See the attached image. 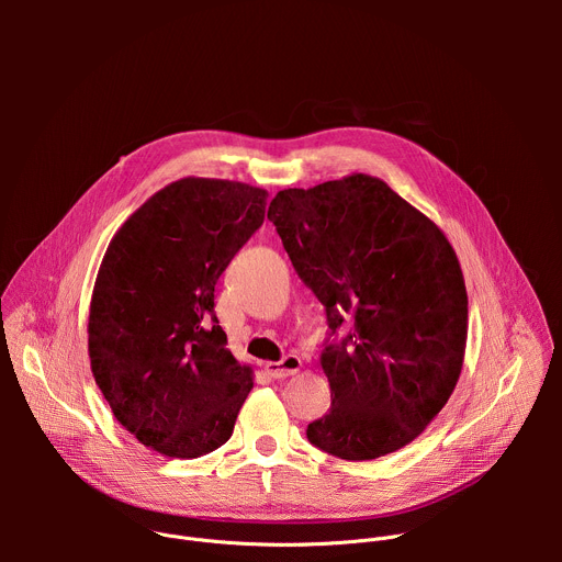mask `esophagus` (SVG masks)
Wrapping results in <instances>:
<instances>
[{
  "label": "esophagus",
  "mask_w": 562,
  "mask_h": 562,
  "mask_svg": "<svg viewBox=\"0 0 562 562\" xmlns=\"http://www.w3.org/2000/svg\"><path fill=\"white\" fill-rule=\"evenodd\" d=\"M300 367H302V360H300L295 353H289V356H284L280 362H269L265 369H267V373H269L271 378L280 380V378H286V375L297 373Z\"/></svg>",
  "instance_id": "obj_1"
}]
</instances>
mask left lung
I'll use <instances>...</instances> for the list:
<instances>
[{
	"label": "left lung",
	"instance_id": "left-lung-1",
	"mask_svg": "<svg viewBox=\"0 0 562 562\" xmlns=\"http://www.w3.org/2000/svg\"><path fill=\"white\" fill-rule=\"evenodd\" d=\"M267 217L327 313L331 409L306 427L308 442L342 460L409 445L447 405L464 358L467 291L449 239L362 173L284 189ZM342 322L352 329L338 339Z\"/></svg>",
	"mask_w": 562,
	"mask_h": 562
}]
</instances>
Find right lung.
Here are the masks:
<instances>
[{
	"instance_id": "1",
	"label": "right lung",
	"mask_w": 562,
	"mask_h": 562,
	"mask_svg": "<svg viewBox=\"0 0 562 562\" xmlns=\"http://www.w3.org/2000/svg\"><path fill=\"white\" fill-rule=\"evenodd\" d=\"M267 191L184 178L115 233L89 315L91 369L117 423L144 447L200 458L222 447L254 386L226 349L215 284L262 226Z\"/></svg>"
}]
</instances>
